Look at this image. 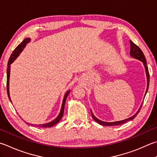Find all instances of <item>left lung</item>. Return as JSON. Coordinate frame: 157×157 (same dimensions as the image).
<instances>
[{
	"label": "left lung",
	"instance_id": "8db88e82",
	"mask_svg": "<svg viewBox=\"0 0 157 157\" xmlns=\"http://www.w3.org/2000/svg\"><path fill=\"white\" fill-rule=\"evenodd\" d=\"M130 56L133 57V58H135L136 59H139V60L143 62L144 64V67H145V69H146V75H147V89H146V94L147 93V91L148 90V87H149V82H150V75H149V71H148V68L147 67V63H146V58H145V56L144 55V53L143 51L141 50L140 48H139L137 45H136L135 43H134L133 42H132L131 40H130ZM142 104L143 103L141 104V106L139 108V110L137 111V113H136L135 115H133L132 117H131L130 118H128L126 119H124V120H122V121H115V122H105V121H102L101 120H99L98 118H96L95 116L93 115V113L91 112V115H92V117L93 119L95 120L96 122H98V124L102 125V126H118V125H121V124H123L126 123L127 121H130V120H132V119L135 117L137 115V114L139 113V111H140L141 106H142Z\"/></svg>",
	"mask_w": 157,
	"mask_h": 157
}]
</instances>
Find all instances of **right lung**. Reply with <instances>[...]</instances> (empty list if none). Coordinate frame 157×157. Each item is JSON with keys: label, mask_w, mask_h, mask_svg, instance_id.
I'll return each instance as SVG.
<instances>
[{"label": "right lung", "mask_w": 157, "mask_h": 157, "mask_svg": "<svg viewBox=\"0 0 157 157\" xmlns=\"http://www.w3.org/2000/svg\"><path fill=\"white\" fill-rule=\"evenodd\" d=\"M29 41H30L29 38H26V39H25L21 44H18V47H17L16 49H14V51H13L12 53H11V55L10 58L9 59V61H8L7 70V95H8V97H9L10 99V91H9V82H10V64L12 63V62L14 60H15L16 58L18 56L19 54L21 53V51H22V49H24V47L26 46V44ZM69 91H68V92L66 94H65L64 98V99H63V102H62L60 113H59V115L58 116V117H57L56 119H54L53 121L50 122V123H47V124H44L34 125V126H36V127H40V128H49V127H52V126H54V125L58 124V122L60 121V119H62V116H63L65 102H66V99H67L68 95H69ZM10 101H11V99H10ZM27 124H28V123H27ZM31 125H33V124H31Z\"/></svg>", "instance_id": "obj_1"}]
</instances>
